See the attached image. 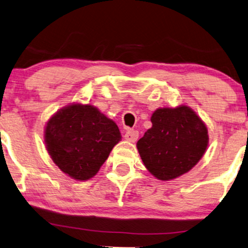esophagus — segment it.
Segmentation results:
<instances>
[{
	"label": "esophagus",
	"mask_w": 248,
	"mask_h": 248,
	"mask_svg": "<svg viewBox=\"0 0 248 248\" xmlns=\"http://www.w3.org/2000/svg\"><path fill=\"white\" fill-rule=\"evenodd\" d=\"M138 138H139V132L135 130H127L126 133L124 135L125 140L130 142H135L138 140Z\"/></svg>",
	"instance_id": "34e87169"
}]
</instances>
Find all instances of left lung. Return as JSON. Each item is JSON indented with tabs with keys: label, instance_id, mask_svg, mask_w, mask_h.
<instances>
[{
	"label": "left lung",
	"instance_id": "obj_1",
	"mask_svg": "<svg viewBox=\"0 0 248 248\" xmlns=\"http://www.w3.org/2000/svg\"><path fill=\"white\" fill-rule=\"evenodd\" d=\"M151 123L137 148L155 178L171 181L201 160L209 144L208 127L191 107L158 108L151 115Z\"/></svg>",
	"mask_w": 248,
	"mask_h": 248
}]
</instances>
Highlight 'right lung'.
Instances as JSON below:
<instances>
[{
    "label": "right lung",
    "instance_id": "1",
    "mask_svg": "<svg viewBox=\"0 0 248 248\" xmlns=\"http://www.w3.org/2000/svg\"><path fill=\"white\" fill-rule=\"evenodd\" d=\"M44 140L57 167L76 181H88L99 171L122 140L116 123L97 107L73 103L47 121Z\"/></svg>",
    "mask_w": 248,
    "mask_h": 248
}]
</instances>
